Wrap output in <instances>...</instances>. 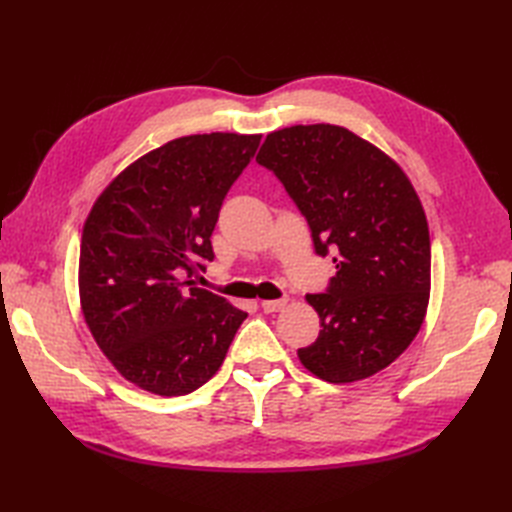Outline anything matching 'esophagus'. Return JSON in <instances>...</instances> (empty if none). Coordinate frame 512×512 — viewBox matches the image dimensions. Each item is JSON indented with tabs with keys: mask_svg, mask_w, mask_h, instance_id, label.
<instances>
[{
	"mask_svg": "<svg viewBox=\"0 0 512 512\" xmlns=\"http://www.w3.org/2000/svg\"><path fill=\"white\" fill-rule=\"evenodd\" d=\"M260 305L267 314H275V312H282V309L288 305V299H271V301H262Z\"/></svg>",
	"mask_w": 512,
	"mask_h": 512,
	"instance_id": "obj_1",
	"label": "esophagus"
}]
</instances>
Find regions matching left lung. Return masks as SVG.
<instances>
[{
	"instance_id": "left-lung-1",
	"label": "left lung",
	"mask_w": 512,
	"mask_h": 512,
	"mask_svg": "<svg viewBox=\"0 0 512 512\" xmlns=\"http://www.w3.org/2000/svg\"><path fill=\"white\" fill-rule=\"evenodd\" d=\"M256 162L305 215L316 254H335L327 292L305 297L322 329L299 361L331 384L378 374L427 314L431 241L421 198L393 158L331 123L267 134Z\"/></svg>"
}]
</instances>
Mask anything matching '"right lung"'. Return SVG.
<instances>
[{
    "label": "right lung",
    "mask_w": 512,
    "mask_h": 512,
    "mask_svg": "<svg viewBox=\"0 0 512 512\" xmlns=\"http://www.w3.org/2000/svg\"><path fill=\"white\" fill-rule=\"evenodd\" d=\"M262 134L211 132L145 153L106 185L81 239L79 294L106 359L138 389L188 395L215 376L245 312L192 277Z\"/></svg>",
    "instance_id": "right-lung-1"
}]
</instances>
